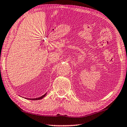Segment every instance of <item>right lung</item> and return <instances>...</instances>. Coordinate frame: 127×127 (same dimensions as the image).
<instances>
[{
    "label": "right lung",
    "mask_w": 127,
    "mask_h": 127,
    "mask_svg": "<svg viewBox=\"0 0 127 127\" xmlns=\"http://www.w3.org/2000/svg\"><path fill=\"white\" fill-rule=\"evenodd\" d=\"M46 94H47V93H45V94L44 95L41 96H40V97H37V98H34V99H30V100H40V99H43V98L44 97L45 95H46Z\"/></svg>",
    "instance_id": "add662e5"
}]
</instances>
